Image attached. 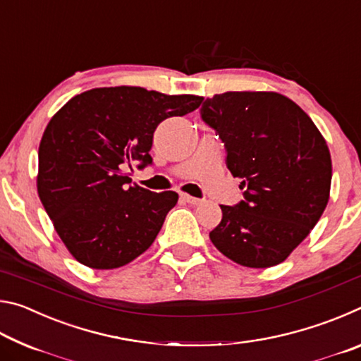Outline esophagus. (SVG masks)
<instances>
[{
  "instance_id": "34e87169",
  "label": "esophagus",
  "mask_w": 361,
  "mask_h": 361,
  "mask_svg": "<svg viewBox=\"0 0 361 361\" xmlns=\"http://www.w3.org/2000/svg\"><path fill=\"white\" fill-rule=\"evenodd\" d=\"M181 199L185 200V202H188V204H191V205H199V204H202L204 200L202 199H197V197H192V195H189V194H181Z\"/></svg>"
}]
</instances>
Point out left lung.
I'll return each mask as SVG.
<instances>
[{
    "mask_svg": "<svg viewBox=\"0 0 361 361\" xmlns=\"http://www.w3.org/2000/svg\"><path fill=\"white\" fill-rule=\"evenodd\" d=\"M200 114L224 142L228 169L243 189L240 204L221 205L210 240L240 266L280 264L326 209L333 169L325 138L277 92L216 94Z\"/></svg>",
    "mask_w": 361,
    "mask_h": 361,
    "instance_id": "left-lung-1",
    "label": "left lung"
}]
</instances>
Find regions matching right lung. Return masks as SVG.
Listing matches in <instances>:
<instances>
[{
  "instance_id": "obj_1",
  "label": "right lung",
  "mask_w": 361,
  "mask_h": 361,
  "mask_svg": "<svg viewBox=\"0 0 361 361\" xmlns=\"http://www.w3.org/2000/svg\"><path fill=\"white\" fill-rule=\"evenodd\" d=\"M202 100L135 85L97 87L52 116L39 143L36 188L73 258L116 269L151 247L178 194L130 185L126 169L135 161L151 164L156 127Z\"/></svg>"
}]
</instances>
